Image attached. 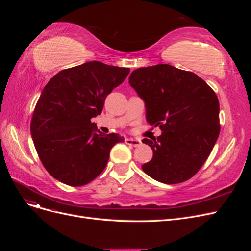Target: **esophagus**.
I'll list each match as a JSON object with an SVG mask.
<instances>
[{"label":"esophagus","mask_w":251,"mask_h":251,"mask_svg":"<svg viewBox=\"0 0 251 251\" xmlns=\"http://www.w3.org/2000/svg\"><path fill=\"white\" fill-rule=\"evenodd\" d=\"M126 143L128 144V146H133V147H138L141 144V140L132 138V137H126Z\"/></svg>","instance_id":"34e87169"}]
</instances>
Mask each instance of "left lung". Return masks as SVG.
Wrapping results in <instances>:
<instances>
[{"mask_svg": "<svg viewBox=\"0 0 251 251\" xmlns=\"http://www.w3.org/2000/svg\"><path fill=\"white\" fill-rule=\"evenodd\" d=\"M128 82L146 103L148 123L162 131L153 140H142L153 150L143 172L165 184L191 179L220 134V104L214 90L197 74L166 64L136 69Z\"/></svg>", "mask_w": 251, "mask_h": 251, "instance_id": "8db88e82", "label": "left lung"}]
</instances>
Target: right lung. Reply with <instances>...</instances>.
I'll use <instances>...</instances> for the list:
<instances>
[{
  "label": "right lung",
  "instance_id": "obj_1",
  "mask_svg": "<svg viewBox=\"0 0 251 251\" xmlns=\"http://www.w3.org/2000/svg\"><path fill=\"white\" fill-rule=\"evenodd\" d=\"M130 73L128 68L88 62L58 72L36 102L30 131L44 168L70 186L88 184L101 174L110 151L125 139L103 134L91 118Z\"/></svg>",
  "mask_w": 251,
  "mask_h": 251
}]
</instances>
